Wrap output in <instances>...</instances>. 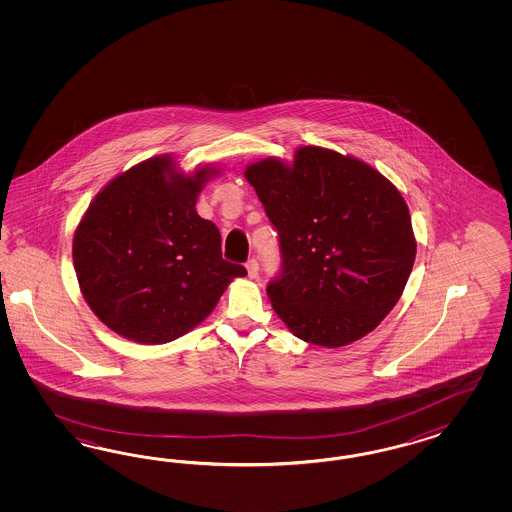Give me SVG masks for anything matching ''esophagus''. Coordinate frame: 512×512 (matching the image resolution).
Wrapping results in <instances>:
<instances>
[{
  "mask_svg": "<svg viewBox=\"0 0 512 512\" xmlns=\"http://www.w3.org/2000/svg\"><path fill=\"white\" fill-rule=\"evenodd\" d=\"M246 268H248V276L251 279L257 278L259 276V263L255 261V259H251V261H248V264H246Z\"/></svg>",
  "mask_w": 512,
  "mask_h": 512,
  "instance_id": "obj_1",
  "label": "esophagus"
}]
</instances>
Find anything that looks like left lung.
<instances>
[{
    "label": "left lung",
    "instance_id": "obj_1",
    "mask_svg": "<svg viewBox=\"0 0 512 512\" xmlns=\"http://www.w3.org/2000/svg\"><path fill=\"white\" fill-rule=\"evenodd\" d=\"M246 180L278 229L281 270L266 293L279 319L330 349L372 332L417 255L400 191L368 163L319 146L298 148L293 165L257 161Z\"/></svg>",
    "mask_w": 512,
    "mask_h": 512
}]
</instances>
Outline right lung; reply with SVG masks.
Listing matches in <instances>:
<instances>
[{"label": "right lung", "instance_id": "add662e5", "mask_svg": "<svg viewBox=\"0 0 512 512\" xmlns=\"http://www.w3.org/2000/svg\"><path fill=\"white\" fill-rule=\"evenodd\" d=\"M214 167L176 171L155 155L103 187L78 223L73 263L84 300L116 334L137 343L184 336L248 272L221 257V234L195 202Z\"/></svg>", "mask_w": 512, "mask_h": 512}]
</instances>
